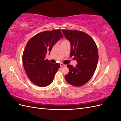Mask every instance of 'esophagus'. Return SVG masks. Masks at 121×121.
<instances>
[{"mask_svg": "<svg viewBox=\"0 0 121 121\" xmlns=\"http://www.w3.org/2000/svg\"><path fill=\"white\" fill-rule=\"evenodd\" d=\"M60 65L61 67H65V66H66V65L63 64V63H60Z\"/></svg>", "mask_w": 121, "mask_h": 121, "instance_id": "obj_1", "label": "esophagus"}]
</instances>
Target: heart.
<instances>
[{"instance_id": "obj_1", "label": "heart", "mask_w": 121, "mask_h": 121, "mask_svg": "<svg viewBox=\"0 0 121 121\" xmlns=\"http://www.w3.org/2000/svg\"><path fill=\"white\" fill-rule=\"evenodd\" d=\"M68 40H63V41H62V42H68Z\"/></svg>"}]
</instances>
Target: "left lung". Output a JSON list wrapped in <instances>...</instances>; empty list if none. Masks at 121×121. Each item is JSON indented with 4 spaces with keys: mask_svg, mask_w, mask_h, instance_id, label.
I'll return each mask as SVG.
<instances>
[{
    "mask_svg": "<svg viewBox=\"0 0 121 121\" xmlns=\"http://www.w3.org/2000/svg\"><path fill=\"white\" fill-rule=\"evenodd\" d=\"M71 43L70 57L74 56L77 61L76 67L68 65L69 73L65 76L68 83L74 86H81L88 82L97 67L98 53L97 45L92 37L78 30H62Z\"/></svg>",
    "mask_w": 121,
    "mask_h": 121,
    "instance_id": "1",
    "label": "left lung"
}]
</instances>
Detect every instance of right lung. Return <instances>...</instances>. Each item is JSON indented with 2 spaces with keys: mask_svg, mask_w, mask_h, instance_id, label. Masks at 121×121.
<instances>
[{
  "mask_svg": "<svg viewBox=\"0 0 121 121\" xmlns=\"http://www.w3.org/2000/svg\"><path fill=\"white\" fill-rule=\"evenodd\" d=\"M60 38H63V35L57 29L39 33L27 42L23 54V64L28 78L35 85L46 87L52 82L60 65L51 63L45 58Z\"/></svg>",
  "mask_w": 121,
  "mask_h": 121,
  "instance_id": "1",
  "label": "right lung"
}]
</instances>
